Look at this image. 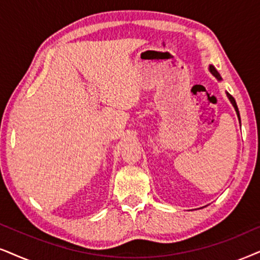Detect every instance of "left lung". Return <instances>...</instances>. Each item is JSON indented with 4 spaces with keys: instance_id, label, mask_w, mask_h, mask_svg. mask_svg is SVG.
Returning a JSON list of instances; mask_svg holds the SVG:
<instances>
[{
    "instance_id": "1",
    "label": "left lung",
    "mask_w": 260,
    "mask_h": 260,
    "mask_svg": "<svg viewBox=\"0 0 260 260\" xmlns=\"http://www.w3.org/2000/svg\"><path fill=\"white\" fill-rule=\"evenodd\" d=\"M210 72H211V73L215 75L216 78L218 79V80H222V78H221V75H219V73L217 71L215 70V67H213V66H210ZM226 96H228V98L229 100H231V102H232V104L233 106H234V108H235V110H236V113H238V116H239V119H240V114H239V109H238V106H236V102H235V100H234V97L232 96V94H229V93H226Z\"/></svg>"
}]
</instances>
